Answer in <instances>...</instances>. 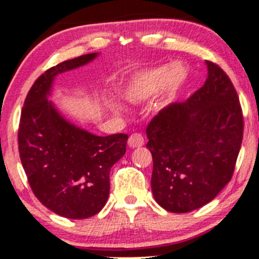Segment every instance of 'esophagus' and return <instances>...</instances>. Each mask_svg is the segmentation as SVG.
Returning <instances> with one entry per match:
<instances>
[{"label": "esophagus", "instance_id": "obj_1", "mask_svg": "<svg viewBox=\"0 0 259 259\" xmlns=\"http://www.w3.org/2000/svg\"><path fill=\"white\" fill-rule=\"evenodd\" d=\"M127 145H129V147H132V149L143 146V145H144V136L141 134H139V133H135V134H133L129 138V140H127Z\"/></svg>", "mask_w": 259, "mask_h": 259}]
</instances>
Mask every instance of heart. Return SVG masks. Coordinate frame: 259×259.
I'll return each instance as SVG.
<instances>
[{
	"instance_id": "b5f03b06",
	"label": "heart",
	"mask_w": 259,
	"mask_h": 259,
	"mask_svg": "<svg viewBox=\"0 0 259 259\" xmlns=\"http://www.w3.org/2000/svg\"><path fill=\"white\" fill-rule=\"evenodd\" d=\"M188 79V70L181 62L155 67L136 73L125 87L123 96L130 103H141L152 98L164 88L158 107L169 106ZM116 109V108H115Z\"/></svg>"
}]
</instances>
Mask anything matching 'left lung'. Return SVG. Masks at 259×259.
Segmentation results:
<instances>
[{
	"instance_id": "left-lung-1",
	"label": "left lung",
	"mask_w": 259,
	"mask_h": 259,
	"mask_svg": "<svg viewBox=\"0 0 259 259\" xmlns=\"http://www.w3.org/2000/svg\"><path fill=\"white\" fill-rule=\"evenodd\" d=\"M208 77L182 103L161 110L146 127L158 205L189 212L210 203L231 181L243 138V116L231 79L205 61Z\"/></svg>"
}]
</instances>
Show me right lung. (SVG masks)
<instances>
[{"mask_svg": "<svg viewBox=\"0 0 259 259\" xmlns=\"http://www.w3.org/2000/svg\"><path fill=\"white\" fill-rule=\"evenodd\" d=\"M78 56L47 70L28 92L18 129V149L28 182L39 201L69 219H87L103 209L109 172L126 151V134L97 136L60 114L50 96L59 73L95 60Z\"/></svg>", "mask_w": 259, "mask_h": 259, "instance_id": "1", "label": "right lung"}]
</instances>
